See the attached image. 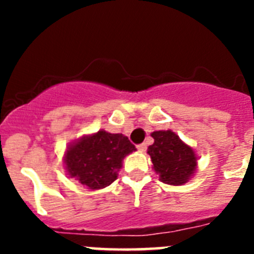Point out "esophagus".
<instances>
[{
	"label": "esophagus",
	"mask_w": 254,
	"mask_h": 254,
	"mask_svg": "<svg viewBox=\"0 0 254 254\" xmlns=\"http://www.w3.org/2000/svg\"><path fill=\"white\" fill-rule=\"evenodd\" d=\"M137 149H138V151H141V152L146 151L147 145H146V143H140V145H137Z\"/></svg>",
	"instance_id": "obj_1"
}]
</instances>
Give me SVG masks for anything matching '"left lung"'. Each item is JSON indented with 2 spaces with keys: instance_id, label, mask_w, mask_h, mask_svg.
Listing matches in <instances>:
<instances>
[{
  "instance_id": "left-lung-1",
  "label": "left lung",
  "mask_w": 254,
  "mask_h": 254,
  "mask_svg": "<svg viewBox=\"0 0 254 254\" xmlns=\"http://www.w3.org/2000/svg\"><path fill=\"white\" fill-rule=\"evenodd\" d=\"M154 143L149 146L155 172L160 181L172 186L183 185L196 170V155L172 131H155Z\"/></svg>"
}]
</instances>
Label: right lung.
<instances>
[{"label": "right lung", "mask_w": 254, "mask_h": 254, "mask_svg": "<svg viewBox=\"0 0 254 254\" xmlns=\"http://www.w3.org/2000/svg\"><path fill=\"white\" fill-rule=\"evenodd\" d=\"M134 150L133 143L122 133L99 131L68 147L66 169L87 190H100L116 181L123 158Z\"/></svg>", "instance_id": "right-lung-1"}]
</instances>
